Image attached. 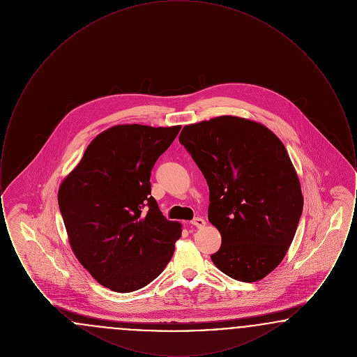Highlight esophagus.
<instances>
[{
    "mask_svg": "<svg viewBox=\"0 0 357 357\" xmlns=\"http://www.w3.org/2000/svg\"><path fill=\"white\" fill-rule=\"evenodd\" d=\"M190 223L199 229V227H204V225H206V221H204V218H201V217H195Z\"/></svg>",
    "mask_w": 357,
    "mask_h": 357,
    "instance_id": "34e87169",
    "label": "esophagus"
}]
</instances>
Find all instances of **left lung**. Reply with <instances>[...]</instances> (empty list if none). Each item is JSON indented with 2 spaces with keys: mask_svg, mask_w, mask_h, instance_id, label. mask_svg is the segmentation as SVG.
<instances>
[{
  "mask_svg": "<svg viewBox=\"0 0 357 357\" xmlns=\"http://www.w3.org/2000/svg\"><path fill=\"white\" fill-rule=\"evenodd\" d=\"M179 143L210 190L208 221L222 236L214 265L242 282L262 280L287 255L303 214L285 146L265 126L236 116L186 126Z\"/></svg>",
  "mask_w": 357,
  "mask_h": 357,
  "instance_id": "left-lung-1",
  "label": "left lung"
}]
</instances>
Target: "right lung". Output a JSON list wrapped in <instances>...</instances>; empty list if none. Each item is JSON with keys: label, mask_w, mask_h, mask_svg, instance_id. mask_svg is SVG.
<instances>
[{"label": "right lung", "mask_w": 357, "mask_h": 357, "mask_svg": "<svg viewBox=\"0 0 357 357\" xmlns=\"http://www.w3.org/2000/svg\"><path fill=\"white\" fill-rule=\"evenodd\" d=\"M179 131V126H115L91 142L60 186L70 248L105 288H143L170 262L182 229L159 210L150 178Z\"/></svg>", "instance_id": "1"}]
</instances>
